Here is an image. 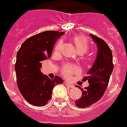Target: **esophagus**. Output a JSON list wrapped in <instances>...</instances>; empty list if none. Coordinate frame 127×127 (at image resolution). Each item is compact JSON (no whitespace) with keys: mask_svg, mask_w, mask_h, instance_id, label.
Here are the masks:
<instances>
[{"mask_svg":"<svg viewBox=\"0 0 127 127\" xmlns=\"http://www.w3.org/2000/svg\"><path fill=\"white\" fill-rule=\"evenodd\" d=\"M65 84L68 87H69V88H74V85L71 84H70L69 82H66Z\"/></svg>","mask_w":127,"mask_h":127,"instance_id":"obj_1","label":"esophagus"}]
</instances>
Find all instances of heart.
<instances>
[{
  "label": "heart",
  "mask_w": 127,
  "mask_h": 127,
  "mask_svg": "<svg viewBox=\"0 0 127 127\" xmlns=\"http://www.w3.org/2000/svg\"><path fill=\"white\" fill-rule=\"evenodd\" d=\"M73 40L76 50L78 53H82L84 54L85 53L88 51L89 49V45L85 37L81 36V35H77L74 37ZM61 47L62 41H60L56 45L55 49V51H59ZM78 71H79V69L77 66L74 65V64H66L64 66V67L62 69V72L63 74V75L67 78L70 77L73 74L76 73Z\"/></svg>",
  "instance_id": "obj_1"
}]
</instances>
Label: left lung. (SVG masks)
Masks as SVG:
<instances>
[{
	"label": "left lung",
	"mask_w": 127,
	"mask_h": 127,
	"mask_svg": "<svg viewBox=\"0 0 127 127\" xmlns=\"http://www.w3.org/2000/svg\"><path fill=\"white\" fill-rule=\"evenodd\" d=\"M90 35L97 45V52L92 66L88 72V76L82 79L88 80L89 86L85 90L78 86L82 92V96L75 101L79 107H87L99 100L108 85L109 78L113 70V55L107 44L98 37L90 33Z\"/></svg>",
	"instance_id": "left-lung-1"
}]
</instances>
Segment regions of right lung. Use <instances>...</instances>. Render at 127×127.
I'll use <instances>...</instances> for the list:
<instances>
[{
  "label": "right lung",
  "instance_id": "add662e5",
  "mask_svg": "<svg viewBox=\"0 0 127 127\" xmlns=\"http://www.w3.org/2000/svg\"><path fill=\"white\" fill-rule=\"evenodd\" d=\"M63 32L47 31L29 37L17 53L15 71L19 90L26 100L34 106H44L51 98L56 84H63L59 76L50 79L41 72V62L51 56L56 41Z\"/></svg>",
  "mask_w": 127,
  "mask_h": 127
}]
</instances>
